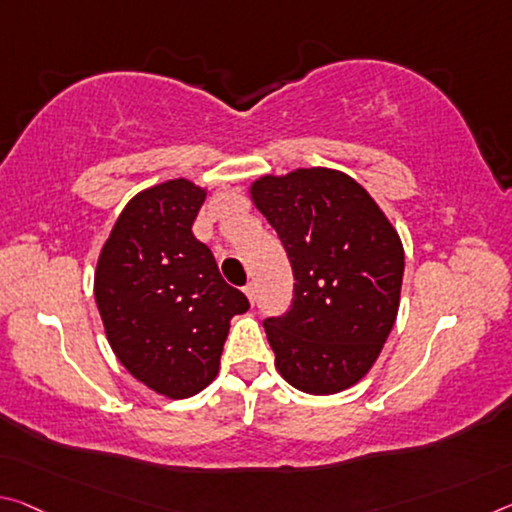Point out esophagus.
Wrapping results in <instances>:
<instances>
[{
    "instance_id": "obj_1",
    "label": "esophagus",
    "mask_w": 512,
    "mask_h": 512,
    "mask_svg": "<svg viewBox=\"0 0 512 512\" xmlns=\"http://www.w3.org/2000/svg\"><path fill=\"white\" fill-rule=\"evenodd\" d=\"M243 294H246V296H248V300H250V303H255V294H257V289H255V285H253V282H248V285H246V287H243Z\"/></svg>"
}]
</instances>
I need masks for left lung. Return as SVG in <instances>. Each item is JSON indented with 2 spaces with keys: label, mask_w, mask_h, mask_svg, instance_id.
<instances>
[{
  "label": "left lung",
  "mask_w": 512,
  "mask_h": 512,
  "mask_svg": "<svg viewBox=\"0 0 512 512\" xmlns=\"http://www.w3.org/2000/svg\"><path fill=\"white\" fill-rule=\"evenodd\" d=\"M248 193L296 280L291 310L264 321L275 369L305 394L344 392L376 364L399 314V232L369 191L335 168L262 175Z\"/></svg>",
  "instance_id": "left-lung-1"
}]
</instances>
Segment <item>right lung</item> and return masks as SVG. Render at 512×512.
Segmentation results:
<instances>
[{
    "mask_svg": "<svg viewBox=\"0 0 512 512\" xmlns=\"http://www.w3.org/2000/svg\"><path fill=\"white\" fill-rule=\"evenodd\" d=\"M205 198V186L186 177L139 191L95 266V303L111 351L139 383L175 401L218 376L232 316L250 307L193 237Z\"/></svg>",
    "mask_w": 512,
    "mask_h": 512,
    "instance_id": "1",
    "label": "right lung"
}]
</instances>
